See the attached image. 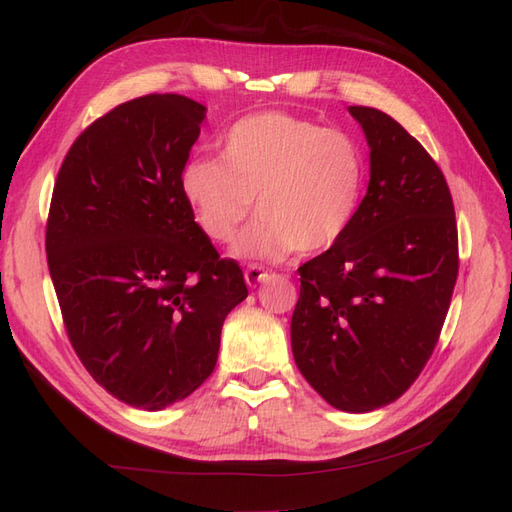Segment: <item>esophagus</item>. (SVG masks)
<instances>
[{
    "label": "esophagus",
    "mask_w": 512,
    "mask_h": 512,
    "mask_svg": "<svg viewBox=\"0 0 512 512\" xmlns=\"http://www.w3.org/2000/svg\"><path fill=\"white\" fill-rule=\"evenodd\" d=\"M269 277V273L262 269L260 265H250L245 269V284L250 288H256L258 284H262Z\"/></svg>",
    "instance_id": "esophagus-1"
}]
</instances>
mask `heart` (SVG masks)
<instances>
[{"instance_id":"b5f03b06","label":"heart","mask_w":512,"mask_h":512,"mask_svg":"<svg viewBox=\"0 0 512 512\" xmlns=\"http://www.w3.org/2000/svg\"><path fill=\"white\" fill-rule=\"evenodd\" d=\"M367 183L363 147L344 130L282 111L243 117L226 132L220 162L194 158L179 190L194 224L213 243L237 241L239 258L282 260L294 250L335 247L359 215Z\"/></svg>"}]
</instances>
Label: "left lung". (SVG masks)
I'll use <instances>...</instances> for the list:
<instances>
[{
	"mask_svg": "<svg viewBox=\"0 0 512 512\" xmlns=\"http://www.w3.org/2000/svg\"><path fill=\"white\" fill-rule=\"evenodd\" d=\"M369 145L359 215L299 267L294 363L324 401L363 414L404 395L438 344L457 282L453 198L423 145L378 108L348 106Z\"/></svg>",
	"mask_w": 512,
	"mask_h": 512,
	"instance_id": "1",
	"label": "left lung"
}]
</instances>
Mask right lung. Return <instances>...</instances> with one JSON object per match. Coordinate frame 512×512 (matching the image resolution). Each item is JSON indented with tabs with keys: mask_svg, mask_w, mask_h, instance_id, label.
<instances>
[{
	"mask_svg": "<svg viewBox=\"0 0 512 512\" xmlns=\"http://www.w3.org/2000/svg\"><path fill=\"white\" fill-rule=\"evenodd\" d=\"M207 108L177 94L123 102L76 138L59 168L46 260L74 352L141 410L192 395L245 297L179 190Z\"/></svg>",
	"mask_w": 512,
	"mask_h": 512,
	"instance_id": "add662e5",
	"label": "right lung"
}]
</instances>
